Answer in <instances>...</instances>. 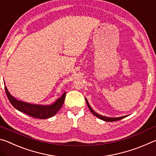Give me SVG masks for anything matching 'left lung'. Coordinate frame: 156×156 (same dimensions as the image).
<instances>
[{"label":"left lung","instance_id":"8db88e82","mask_svg":"<svg viewBox=\"0 0 156 156\" xmlns=\"http://www.w3.org/2000/svg\"><path fill=\"white\" fill-rule=\"evenodd\" d=\"M85 100H86L87 104V106H88V107H89V109H90V111H91V112L92 113H93V114H94V115H96L97 118H100V119H101V120H104V121H106V122H113V121L120 120H121V119H122V118L126 117V116H122V117H119V118H109V117H105V116H103V115H101L98 114L97 113L95 112L94 111L91 109V107H90V105H89V102H88V101H87V100L85 99Z\"/></svg>","mask_w":156,"mask_h":156}]
</instances>
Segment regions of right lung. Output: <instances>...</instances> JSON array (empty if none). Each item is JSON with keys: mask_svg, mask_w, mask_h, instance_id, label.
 <instances>
[{"mask_svg": "<svg viewBox=\"0 0 156 156\" xmlns=\"http://www.w3.org/2000/svg\"><path fill=\"white\" fill-rule=\"evenodd\" d=\"M5 90L10 103L13 105V107L25 114L30 115L31 117L39 118V119H46L56 114L62 107L66 96V92H65L62 96L56 100L55 103L51 105H48V106H43V105H32L19 101L11 96L6 87H5Z\"/></svg>", "mask_w": 156, "mask_h": 156, "instance_id": "1", "label": "right lung"}]
</instances>
